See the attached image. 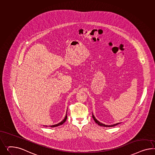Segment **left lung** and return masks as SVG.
I'll use <instances>...</instances> for the list:
<instances>
[{"mask_svg":"<svg viewBox=\"0 0 155 155\" xmlns=\"http://www.w3.org/2000/svg\"><path fill=\"white\" fill-rule=\"evenodd\" d=\"M92 118H93L94 120L95 121V122H96L97 124H98L99 125L101 126H103V127H113V126L117 125H118V124H121V122H119V123L114 124H113V125H105V124H102V123H101V122H100L99 121H98V120L96 119V118L95 117V116H94L93 113H92Z\"/></svg>","mask_w":155,"mask_h":155,"instance_id":"left-lung-1","label":"left lung"}]
</instances>
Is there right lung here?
<instances>
[{"mask_svg":"<svg viewBox=\"0 0 155 155\" xmlns=\"http://www.w3.org/2000/svg\"><path fill=\"white\" fill-rule=\"evenodd\" d=\"M67 119V114H66V115H65V118L63 119V120H62V121L60 122H59V124H55V125H51L50 126L51 127H56V126H59L61 125H63V124H64L65 122L66 121ZM46 126V127H47V126Z\"/></svg>","mask_w":155,"mask_h":155,"instance_id":"obj_1","label":"right lung"}]
</instances>
